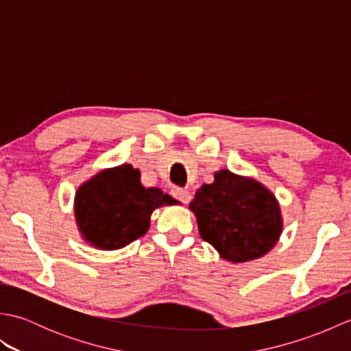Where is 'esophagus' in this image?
<instances>
[{
    "mask_svg": "<svg viewBox=\"0 0 351 351\" xmlns=\"http://www.w3.org/2000/svg\"><path fill=\"white\" fill-rule=\"evenodd\" d=\"M171 196H173L175 199H178L180 200V202H182V204H185L187 205L190 200H191V195H190V191L187 190V189H181V187H173L171 189Z\"/></svg>",
    "mask_w": 351,
    "mask_h": 351,
    "instance_id": "1",
    "label": "esophagus"
}]
</instances>
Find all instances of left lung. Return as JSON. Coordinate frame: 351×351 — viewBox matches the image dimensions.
Wrapping results in <instances>:
<instances>
[{"label":"left lung","mask_w":351,"mask_h":351,"mask_svg":"<svg viewBox=\"0 0 351 351\" xmlns=\"http://www.w3.org/2000/svg\"><path fill=\"white\" fill-rule=\"evenodd\" d=\"M199 234L228 263L241 264L267 255L283 230L279 200L264 184L228 169L214 173L190 204Z\"/></svg>","instance_id":"left-lung-1"}]
</instances>
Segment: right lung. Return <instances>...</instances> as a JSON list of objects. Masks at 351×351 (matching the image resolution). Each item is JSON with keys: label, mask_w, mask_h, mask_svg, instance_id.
Instances as JSON below:
<instances>
[{"label": "right lung", "mask_w": 351, "mask_h": 351, "mask_svg": "<svg viewBox=\"0 0 351 351\" xmlns=\"http://www.w3.org/2000/svg\"><path fill=\"white\" fill-rule=\"evenodd\" d=\"M178 200L160 189H146L131 164L102 169L78 187L73 215L81 238L98 250H119L143 237L151 215Z\"/></svg>", "instance_id": "right-lung-1"}]
</instances>
